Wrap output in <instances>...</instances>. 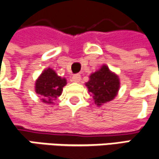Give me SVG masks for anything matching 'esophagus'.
I'll use <instances>...</instances> for the list:
<instances>
[{
  "instance_id": "esophagus-1",
  "label": "esophagus",
  "mask_w": 159,
  "mask_h": 159,
  "mask_svg": "<svg viewBox=\"0 0 159 159\" xmlns=\"http://www.w3.org/2000/svg\"><path fill=\"white\" fill-rule=\"evenodd\" d=\"M80 79H81V76H80V73L74 74V75L72 76V78H71V80H72V81H73V82H80Z\"/></svg>"
}]
</instances>
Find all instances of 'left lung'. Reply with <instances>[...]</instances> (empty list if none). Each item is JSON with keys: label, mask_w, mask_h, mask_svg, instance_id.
Instances as JSON below:
<instances>
[{"label": "left lung", "mask_w": 159, "mask_h": 159, "mask_svg": "<svg viewBox=\"0 0 159 159\" xmlns=\"http://www.w3.org/2000/svg\"><path fill=\"white\" fill-rule=\"evenodd\" d=\"M89 92L93 95L95 103L100 106L102 103L111 101L119 89V77L112 73L106 65L90 75L86 83Z\"/></svg>", "instance_id": "1"}]
</instances>
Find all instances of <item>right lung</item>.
Masks as SVG:
<instances>
[{
    "label": "right lung",
    "mask_w": 159,
    "mask_h": 159,
    "mask_svg": "<svg viewBox=\"0 0 159 159\" xmlns=\"http://www.w3.org/2000/svg\"><path fill=\"white\" fill-rule=\"evenodd\" d=\"M65 85V79H62L55 70L48 68L36 80L35 91L41 97L43 102L53 103V101L61 95Z\"/></svg>",
    "instance_id": "obj_1"
}]
</instances>
